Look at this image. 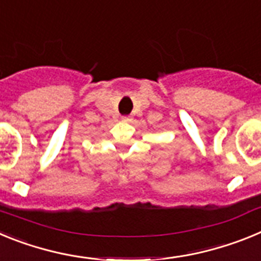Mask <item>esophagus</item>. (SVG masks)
Instances as JSON below:
<instances>
[{
  "label": "esophagus",
  "instance_id": "34e87169",
  "mask_svg": "<svg viewBox=\"0 0 261 261\" xmlns=\"http://www.w3.org/2000/svg\"><path fill=\"white\" fill-rule=\"evenodd\" d=\"M123 120H124V121H129V120H130V117H129V116H123Z\"/></svg>",
  "mask_w": 261,
  "mask_h": 261
}]
</instances>
